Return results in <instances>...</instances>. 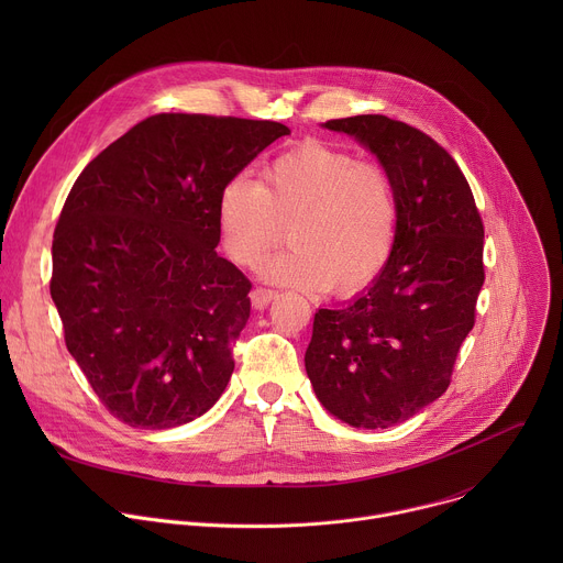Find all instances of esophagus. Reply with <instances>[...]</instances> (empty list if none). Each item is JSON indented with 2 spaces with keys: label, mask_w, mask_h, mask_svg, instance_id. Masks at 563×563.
Wrapping results in <instances>:
<instances>
[{
  "label": "esophagus",
  "mask_w": 563,
  "mask_h": 563,
  "mask_svg": "<svg viewBox=\"0 0 563 563\" xmlns=\"http://www.w3.org/2000/svg\"><path fill=\"white\" fill-rule=\"evenodd\" d=\"M250 296H252V305H254L256 309H265L278 294H276L274 289H267V287H256Z\"/></svg>",
  "instance_id": "1"
}]
</instances>
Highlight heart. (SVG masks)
<instances>
[{"instance_id": "heart-1", "label": "heart", "mask_w": 563, "mask_h": 563, "mask_svg": "<svg viewBox=\"0 0 563 563\" xmlns=\"http://www.w3.org/2000/svg\"><path fill=\"white\" fill-rule=\"evenodd\" d=\"M218 233L227 256L254 269L289 224L291 247L265 274L307 291L354 296L387 267L398 233V196L389 172L350 151L307 140L278 155L263 183L233 176L218 196Z\"/></svg>"}]
</instances>
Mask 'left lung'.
Listing matches in <instances>:
<instances>
[{
    "label": "left lung",
    "mask_w": 563,
    "mask_h": 563,
    "mask_svg": "<svg viewBox=\"0 0 563 563\" xmlns=\"http://www.w3.org/2000/svg\"><path fill=\"white\" fill-rule=\"evenodd\" d=\"M389 172L398 233L383 274L352 302L318 309L305 369L320 404L354 428H389L450 385L474 328L484 222L454 157L423 131L385 115L328 120Z\"/></svg>",
    "instance_id": "obj_1"
}]
</instances>
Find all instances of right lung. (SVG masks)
Wrapping results in <instances>:
<instances>
[{
    "label": "right lung",
    "instance_id": "right-lung-1",
    "mask_svg": "<svg viewBox=\"0 0 563 563\" xmlns=\"http://www.w3.org/2000/svg\"><path fill=\"white\" fill-rule=\"evenodd\" d=\"M280 135L272 120L157 113L75 180L51 298L70 356L122 423L176 428L224 391L252 283L216 252L218 196Z\"/></svg>",
    "mask_w": 563,
    "mask_h": 563
}]
</instances>
